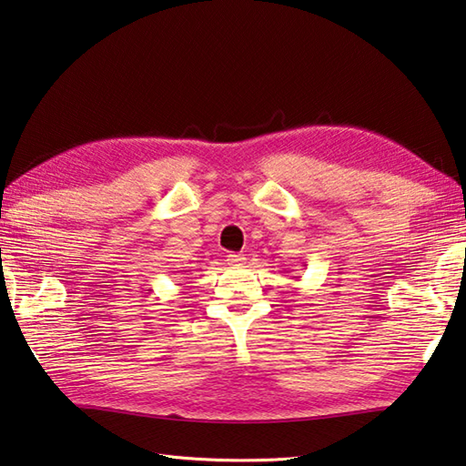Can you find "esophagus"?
<instances>
[{
    "label": "esophagus",
    "instance_id": "obj_1",
    "mask_svg": "<svg viewBox=\"0 0 466 466\" xmlns=\"http://www.w3.org/2000/svg\"><path fill=\"white\" fill-rule=\"evenodd\" d=\"M242 262H244V255H238V252H232V255H228V265L240 267Z\"/></svg>",
    "mask_w": 466,
    "mask_h": 466
}]
</instances>
